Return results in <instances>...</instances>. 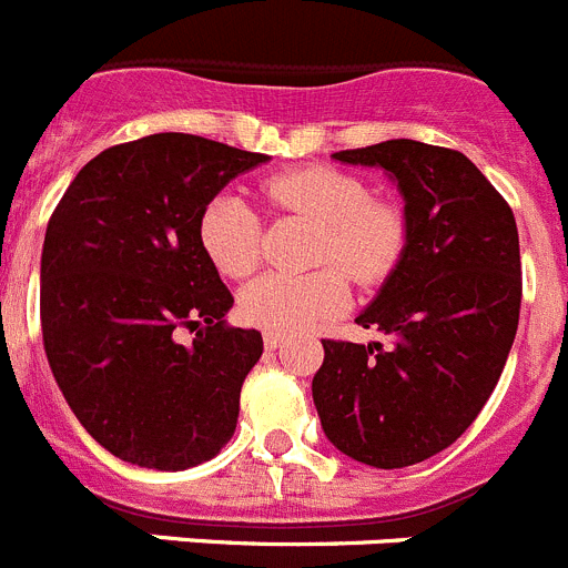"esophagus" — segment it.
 <instances>
[{
    "instance_id": "esophagus-1",
    "label": "esophagus",
    "mask_w": 568,
    "mask_h": 568,
    "mask_svg": "<svg viewBox=\"0 0 568 568\" xmlns=\"http://www.w3.org/2000/svg\"><path fill=\"white\" fill-rule=\"evenodd\" d=\"M281 343H284V335H273V332H267V335H264V348H270V352H275Z\"/></svg>"
}]
</instances>
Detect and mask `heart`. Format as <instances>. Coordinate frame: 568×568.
<instances>
[{"label": "heart", "instance_id": "heart-1", "mask_svg": "<svg viewBox=\"0 0 568 568\" xmlns=\"http://www.w3.org/2000/svg\"><path fill=\"white\" fill-rule=\"evenodd\" d=\"M264 196L281 211L318 222L315 262L329 264L306 275H262L239 295V318L247 326L293 335L341 312L348 301V275L377 284L399 262L405 247L403 213L383 200H368L357 176L326 165L287 171L264 182ZM200 244L225 278H244L258 262L262 220L242 194H216L200 216ZM341 263L342 271L334 264Z\"/></svg>", "mask_w": 568, "mask_h": 568}]
</instances>
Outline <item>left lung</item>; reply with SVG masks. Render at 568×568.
Segmentation results:
<instances>
[{"label": "left lung", "instance_id": "left-lung-1", "mask_svg": "<svg viewBox=\"0 0 568 568\" xmlns=\"http://www.w3.org/2000/svg\"><path fill=\"white\" fill-rule=\"evenodd\" d=\"M383 169L405 200V247L357 315L383 343L324 341L312 399L341 454L394 470L454 445L485 408L521 312L513 207L462 152L419 140L335 152Z\"/></svg>", "mask_w": 568, "mask_h": 568}]
</instances>
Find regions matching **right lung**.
I'll use <instances>...</instances> for the list:
<instances>
[{
    "label": "right lung",
    "mask_w": 568,
    "mask_h": 568,
    "mask_svg": "<svg viewBox=\"0 0 568 568\" xmlns=\"http://www.w3.org/2000/svg\"><path fill=\"white\" fill-rule=\"evenodd\" d=\"M267 160L196 134H149L92 158L47 222V361L78 423L118 459L185 470L236 430L264 343L225 324L233 295L196 227L233 176ZM176 328H196L195 343L182 347Z\"/></svg>",
    "instance_id": "right-lung-1"
}]
</instances>
